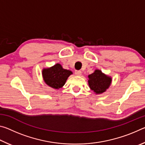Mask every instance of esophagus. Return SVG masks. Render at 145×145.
<instances>
[{
  "label": "esophagus",
  "instance_id": "esophagus-1",
  "mask_svg": "<svg viewBox=\"0 0 145 145\" xmlns=\"http://www.w3.org/2000/svg\"><path fill=\"white\" fill-rule=\"evenodd\" d=\"M75 74L77 76H80L82 74V72L80 70H76L75 72Z\"/></svg>",
  "mask_w": 145,
  "mask_h": 145
}]
</instances>
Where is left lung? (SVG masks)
Returning <instances> with one entry per match:
<instances>
[{
  "instance_id": "obj_1",
  "label": "left lung",
  "mask_w": 145,
  "mask_h": 145,
  "mask_svg": "<svg viewBox=\"0 0 145 145\" xmlns=\"http://www.w3.org/2000/svg\"><path fill=\"white\" fill-rule=\"evenodd\" d=\"M88 84L90 89L96 94H101L105 92L110 86L112 81L111 77L104 74L99 70H96L88 75Z\"/></svg>"
}]
</instances>
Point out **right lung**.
<instances>
[{"label": "right lung", "mask_w": 145, "mask_h": 145, "mask_svg": "<svg viewBox=\"0 0 145 145\" xmlns=\"http://www.w3.org/2000/svg\"><path fill=\"white\" fill-rule=\"evenodd\" d=\"M72 73V71L64 69L59 63L50 68H44L42 70L44 81L48 86L54 89L62 88L65 85L68 77Z\"/></svg>", "instance_id": "1"}]
</instances>
